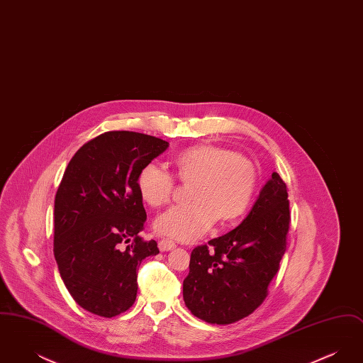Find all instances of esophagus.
Wrapping results in <instances>:
<instances>
[{
	"mask_svg": "<svg viewBox=\"0 0 363 363\" xmlns=\"http://www.w3.org/2000/svg\"><path fill=\"white\" fill-rule=\"evenodd\" d=\"M157 246L162 252H167V250H172L175 247V242L172 240H162V241H159Z\"/></svg>",
	"mask_w": 363,
	"mask_h": 363,
	"instance_id": "obj_1",
	"label": "esophagus"
}]
</instances>
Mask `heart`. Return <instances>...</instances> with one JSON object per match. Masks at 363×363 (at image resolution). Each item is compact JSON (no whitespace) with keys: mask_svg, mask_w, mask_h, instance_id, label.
<instances>
[{"mask_svg":"<svg viewBox=\"0 0 363 363\" xmlns=\"http://www.w3.org/2000/svg\"><path fill=\"white\" fill-rule=\"evenodd\" d=\"M177 177L190 185L188 204L174 206L155 220L159 235L193 241L204 235L220 218L228 222L249 208L257 186L255 164L245 156L212 144H197L174 157ZM138 193L152 207L170 201L173 175L155 163L145 164L138 177Z\"/></svg>","mask_w":363,"mask_h":363,"instance_id":"1","label":"heart"}]
</instances>
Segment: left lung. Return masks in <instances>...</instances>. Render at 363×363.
I'll use <instances>...</instances> for the list:
<instances>
[{
  "label": "left lung",
  "instance_id": "1",
  "mask_svg": "<svg viewBox=\"0 0 363 363\" xmlns=\"http://www.w3.org/2000/svg\"><path fill=\"white\" fill-rule=\"evenodd\" d=\"M290 203L277 173L237 228L191 250L184 301L208 324H233L259 308L279 271L290 228Z\"/></svg>",
  "mask_w": 363,
  "mask_h": 363
}]
</instances>
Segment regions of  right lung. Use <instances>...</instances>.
Here are the masks:
<instances>
[{
	"label": "right lung",
	"mask_w": 363,
	"mask_h": 363,
	"mask_svg": "<svg viewBox=\"0 0 363 363\" xmlns=\"http://www.w3.org/2000/svg\"><path fill=\"white\" fill-rule=\"evenodd\" d=\"M167 147L144 133L106 132L86 143L64 173L54 201V257L72 298L92 314L128 311L141 261L159 253L154 240L138 235L147 213L138 177Z\"/></svg>",
	"instance_id": "obj_1"
}]
</instances>
